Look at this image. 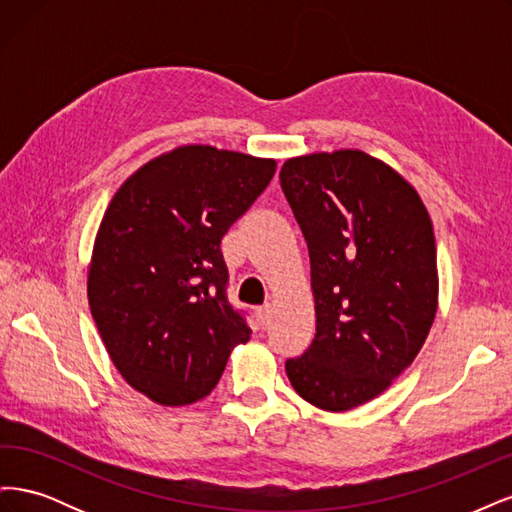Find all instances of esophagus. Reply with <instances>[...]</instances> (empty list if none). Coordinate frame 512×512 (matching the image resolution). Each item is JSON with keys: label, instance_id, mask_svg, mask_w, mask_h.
<instances>
[{"label": "esophagus", "instance_id": "34e87169", "mask_svg": "<svg viewBox=\"0 0 512 512\" xmlns=\"http://www.w3.org/2000/svg\"><path fill=\"white\" fill-rule=\"evenodd\" d=\"M256 320L260 324V329L269 327V320H271V305L269 303H265V305L256 309Z\"/></svg>", "mask_w": 512, "mask_h": 512}]
</instances>
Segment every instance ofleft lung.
I'll return each instance as SVG.
<instances>
[{"label": "left lung", "mask_w": 512, "mask_h": 512, "mask_svg": "<svg viewBox=\"0 0 512 512\" xmlns=\"http://www.w3.org/2000/svg\"><path fill=\"white\" fill-rule=\"evenodd\" d=\"M280 183L316 301V335L286 374L312 406L346 412L389 389L425 344L438 309L433 226L412 185L356 149L290 158Z\"/></svg>", "instance_id": "left-lung-1"}]
</instances>
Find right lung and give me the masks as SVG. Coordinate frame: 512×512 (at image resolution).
<instances>
[{"instance_id":"1","label":"right lung","mask_w":512,"mask_h":512,"mask_svg":"<svg viewBox=\"0 0 512 512\" xmlns=\"http://www.w3.org/2000/svg\"><path fill=\"white\" fill-rule=\"evenodd\" d=\"M275 175V160L179 147L126 179L87 277L91 316L119 374L162 406L207 397L252 335L228 301L220 243Z\"/></svg>"}]
</instances>
